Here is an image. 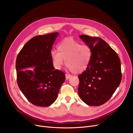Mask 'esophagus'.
<instances>
[{
    "label": "esophagus",
    "instance_id": "1",
    "mask_svg": "<svg viewBox=\"0 0 133 133\" xmlns=\"http://www.w3.org/2000/svg\"><path fill=\"white\" fill-rule=\"evenodd\" d=\"M71 77H72L71 75L69 74H66V80L69 79V78H71Z\"/></svg>",
    "mask_w": 133,
    "mask_h": 133
}]
</instances>
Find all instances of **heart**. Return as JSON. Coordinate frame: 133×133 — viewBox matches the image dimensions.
<instances>
[{
    "instance_id": "obj_1",
    "label": "heart",
    "mask_w": 133,
    "mask_h": 133,
    "mask_svg": "<svg viewBox=\"0 0 133 133\" xmlns=\"http://www.w3.org/2000/svg\"><path fill=\"white\" fill-rule=\"evenodd\" d=\"M57 50L51 53L53 65L57 69L61 68L66 60L68 69L74 73H80L89 67L92 59L93 51L89 46L72 38L61 41Z\"/></svg>"
}]
</instances>
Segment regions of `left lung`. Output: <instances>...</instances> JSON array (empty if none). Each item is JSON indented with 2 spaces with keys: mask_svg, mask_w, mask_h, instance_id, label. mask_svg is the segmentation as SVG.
Here are the masks:
<instances>
[{
  "mask_svg": "<svg viewBox=\"0 0 133 133\" xmlns=\"http://www.w3.org/2000/svg\"><path fill=\"white\" fill-rule=\"evenodd\" d=\"M80 38L93 51L89 67L78 75V94L89 106H99L108 101L120 84V60L117 53L99 37L81 35Z\"/></svg>",
  "mask_w": 133,
  "mask_h": 133,
  "instance_id": "obj_1",
  "label": "left lung"
}]
</instances>
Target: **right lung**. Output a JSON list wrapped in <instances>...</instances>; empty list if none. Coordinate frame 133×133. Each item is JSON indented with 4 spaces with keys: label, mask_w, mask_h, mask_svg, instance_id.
I'll list each match as a JSON object with an SVG mask.
<instances>
[{
    "label": "right lung",
    "mask_w": 133,
    "mask_h": 133,
    "mask_svg": "<svg viewBox=\"0 0 133 133\" xmlns=\"http://www.w3.org/2000/svg\"><path fill=\"white\" fill-rule=\"evenodd\" d=\"M58 32L35 36L18 53L16 63L17 83L35 106L48 107L55 101L65 74L55 69L51 50Z\"/></svg>",
    "instance_id": "add662e5"
}]
</instances>
